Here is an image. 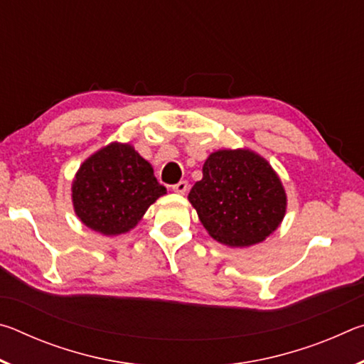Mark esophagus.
I'll return each instance as SVG.
<instances>
[{"mask_svg":"<svg viewBox=\"0 0 364 364\" xmlns=\"http://www.w3.org/2000/svg\"><path fill=\"white\" fill-rule=\"evenodd\" d=\"M171 189H173L175 193H178V194H184L188 191V181L176 183V184H173V186H171Z\"/></svg>","mask_w":364,"mask_h":364,"instance_id":"esophagus-1","label":"esophagus"}]
</instances>
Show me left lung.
Masks as SVG:
<instances>
[{
  "label": "left lung",
  "instance_id": "8db88e82",
  "mask_svg": "<svg viewBox=\"0 0 364 364\" xmlns=\"http://www.w3.org/2000/svg\"><path fill=\"white\" fill-rule=\"evenodd\" d=\"M188 199L208 234L231 247L267 239L286 215V191L276 171L249 149L208 156Z\"/></svg>",
  "mask_w": 364,
  "mask_h": 364
}]
</instances>
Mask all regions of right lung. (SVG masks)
Listing matches in <instances>:
<instances>
[{"instance_id": "obj_1", "label": "right lung", "mask_w": 364, "mask_h": 364, "mask_svg": "<svg viewBox=\"0 0 364 364\" xmlns=\"http://www.w3.org/2000/svg\"><path fill=\"white\" fill-rule=\"evenodd\" d=\"M167 189L151 164L130 144L110 143L88 157L72 183V202L82 223L104 236L130 231Z\"/></svg>"}]
</instances>
